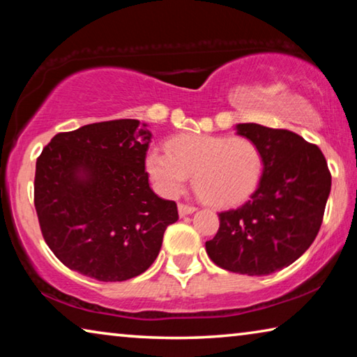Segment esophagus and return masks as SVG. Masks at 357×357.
<instances>
[{"label": "esophagus", "instance_id": "esophagus-1", "mask_svg": "<svg viewBox=\"0 0 357 357\" xmlns=\"http://www.w3.org/2000/svg\"><path fill=\"white\" fill-rule=\"evenodd\" d=\"M195 209H197V208H195V206H190V204H184V203H179V204H178V213H179L181 217L195 213Z\"/></svg>", "mask_w": 357, "mask_h": 357}]
</instances>
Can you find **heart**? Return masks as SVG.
<instances>
[{
    "label": "heart",
    "mask_w": 357,
    "mask_h": 357,
    "mask_svg": "<svg viewBox=\"0 0 357 357\" xmlns=\"http://www.w3.org/2000/svg\"><path fill=\"white\" fill-rule=\"evenodd\" d=\"M168 153L151 149L144 165L162 195L176 197L193 174L202 200L215 208L245 202L261 181L264 157L255 142L233 135H181Z\"/></svg>",
    "instance_id": "obj_1"
}]
</instances>
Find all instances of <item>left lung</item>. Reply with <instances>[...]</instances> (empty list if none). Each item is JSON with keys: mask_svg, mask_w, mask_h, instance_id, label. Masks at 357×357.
Here are the masks:
<instances>
[{"mask_svg": "<svg viewBox=\"0 0 357 357\" xmlns=\"http://www.w3.org/2000/svg\"><path fill=\"white\" fill-rule=\"evenodd\" d=\"M236 129L261 149L263 176L243 206L219 214L220 225L206 241V252L229 273L268 275L294 263L315 241L331 172L321 149L291 130L253 123Z\"/></svg>", "mask_w": 357, "mask_h": 357, "instance_id": "1", "label": "left lung"}]
</instances>
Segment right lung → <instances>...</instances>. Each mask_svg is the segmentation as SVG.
<instances>
[{
    "label": "right lung",
    "mask_w": 357,
    "mask_h": 357,
    "mask_svg": "<svg viewBox=\"0 0 357 357\" xmlns=\"http://www.w3.org/2000/svg\"><path fill=\"white\" fill-rule=\"evenodd\" d=\"M137 119L61 132L36 162L34 206L42 236L69 269L123 282L154 263L178 206L151 190V143Z\"/></svg>",
    "instance_id": "add662e5"
}]
</instances>
